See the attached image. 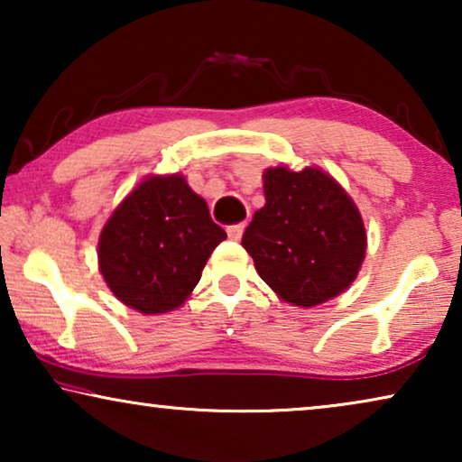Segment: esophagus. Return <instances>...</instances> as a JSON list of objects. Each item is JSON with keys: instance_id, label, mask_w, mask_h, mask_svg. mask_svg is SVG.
<instances>
[{"instance_id": "1", "label": "esophagus", "mask_w": 462, "mask_h": 462, "mask_svg": "<svg viewBox=\"0 0 462 462\" xmlns=\"http://www.w3.org/2000/svg\"><path fill=\"white\" fill-rule=\"evenodd\" d=\"M244 229H245V223H237V225L226 226V233H229L231 239H236V242H237V239H242Z\"/></svg>"}]
</instances>
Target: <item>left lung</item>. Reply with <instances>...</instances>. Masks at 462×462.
<instances>
[{
	"instance_id": "8db88e82",
	"label": "left lung",
	"mask_w": 462,
	"mask_h": 462,
	"mask_svg": "<svg viewBox=\"0 0 462 462\" xmlns=\"http://www.w3.org/2000/svg\"><path fill=\"white\" fill-rule=\"evenodd\" d=\"M264 199L242 237L263 282L296 307L349 288L365 254V229L343 187L315 168H271Z\"/></svg>"
}]
</instances>
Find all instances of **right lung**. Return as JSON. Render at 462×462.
<instances>
[{
  "label": "right lung",
  "instance_id": "right-lung-1",
  "mask_svg": "<svg viewBox=\"0 0 462 462\" xmlns=\"http://www.w3.org/2000/svg\"><path fill=\"white\" fill-rule=\"evenodd\" d=\"M226 239L208 204L179 174L138 185L106 220L98 264L106 286L141 313L180 307L214 248Z\"/></svg>",
  "mask_w": 462,
  "mask_h": 462
}]
</instances>
